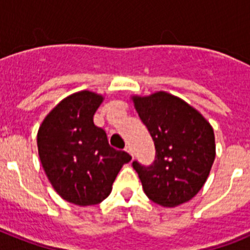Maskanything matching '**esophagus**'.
Listing matches in <instances>:
<instances>
[{
    "instance_id": "obj_1",
    "label": "esophagus",
    "mask_w": 250,
    "mask_h": 250,
    "mask_svg": "<svg viewBox=\"0 0 250 250\" xmlns=\"http://www.w3.org/2000/svg\"><path fill=\"white\" fill-rule=\"evenodd\" d=\"M125 151L129 152L130 155H131L132 158H134V154H132V149H131V147H130V146H126V147H125Z\"/></svg>"
}]
</instances>
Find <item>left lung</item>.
Segmentation results:
<instances>
[{
  "instance_id": "obj_1",
  "label": "left lung",
  "mask_w": 250,
  "mask_h": 250,
  "mask_svg": "<svg viewBox=\"0 0 250 250\" xmlns=\"http://www.w3.org/2000/svg\"><path fill=\"white\" fill-rule=\"evenodd\" d=\"M131 100L156 151L150 167L132 163L144 193L165 208L189 202L199 193L213 167V127L193 106L167 91L131 95Z\"/></svg>"
}]
</instances>
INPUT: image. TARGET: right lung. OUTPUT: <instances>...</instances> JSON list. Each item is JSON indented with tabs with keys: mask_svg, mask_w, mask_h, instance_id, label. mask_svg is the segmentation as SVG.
Here are the masks:
<instances>
[{
	"mask_svg": "<svg viewBox=\"0 0 250 250\" xmlns=\"http://www.w3.org/2000/svg\"><path fill=\"white\" fill-rule=\"evenodd\" d=\"M104 96L89 90L60 101L37 131V149L48 182L63 200L95 205L110 195L116 175L131 160L112 149L106 132L94 124Z\"/></svg>",
	"mask_w": 250,
	"mask_h": 250,
	"instance_id": "obj_1",
	"label": "right lung"
}]
</instances>
